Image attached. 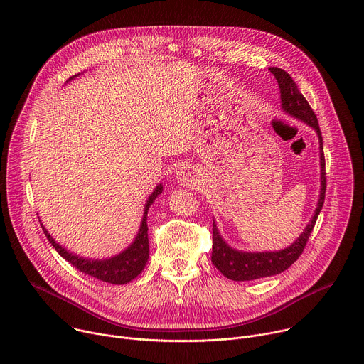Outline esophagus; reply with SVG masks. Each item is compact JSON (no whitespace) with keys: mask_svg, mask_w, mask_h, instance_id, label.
Masks as SVG:
<instances>
[{"mask_svg":"<svg viewBox=\"0 0 364 364\" xmlns=\"http://www.w3.org/2000/svg\"><path fill=\"white\" fill-rule=\"evenodd\" d=\"M198 171L193 166H184L176 173V180L181 186H193L198 180Z\"/></svg>","mask_w":364,"mask_h":364,"instance_id":"34e87169","label":"esophagus"}]
</instances>
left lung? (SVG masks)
Returning a JSON list of instances; mask_svg holds the SVG:
<instances>
[{
  "label": "left lung",
  "instance_id": "1",
  "mask_svg": "<svg viewBox=\"0 0 364 364\" xmlns=\"http://www.w3.org/2000/svg\"><path fill=\"white\" fill-rule=\"evenodd\" d=\"M271 73L275 76L279 92H281V108L289 117H294L317 132L320 142V197L317 203V209L305 226L304 232L296 237L294 243L288 247L274 252H243L229 246L222 235L219 233L218 225L213 219V250H212V262L213 265L229 279L232 281H253L265 277H272L288 269L299 255L302 253L306 240L314 229L317 218L323 209L324 197H326V160L323 151V136L320 125L314 111L311 109L309 103L298 90L292 77L279 68H271Z\"/></svg>",
  "mask_w": 364,
  "mask_h": 364
}]
</instances>
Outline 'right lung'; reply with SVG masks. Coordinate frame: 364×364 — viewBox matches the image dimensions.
<instances>
[{"label":"right lung","instance_id":"right-lung-1","mask_svg":"<svg viewBox=\"0 0 364 364\" xmlns=\"http://www.w3.org/2000/svg\"><path fill=\"white\" fill-rule=\"evenodd\" d=\"M79 75H75L69 80L77 77ZM163 193V184H159L154 188V191L149 194L145 207H144V215L141 220V226L138 229V233L134 239V242L124 249L121 253L107 257V259H92V257H82L76 253L69 252L65 249L62 245H59L51 235L47 232V229L43 226L41 228L48 239L59 255L65 257L69 264H72L76 269L80 272L90 275L99 281L103 282H109L115 285H124L131 282L134 278H136L145 268L148 257H149V243H148V225H146V215L149 210V205L154 203V200L157 198Z\"/></svg>","mask_w":364,"mask_h":364}]
</instances>
